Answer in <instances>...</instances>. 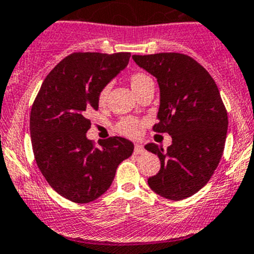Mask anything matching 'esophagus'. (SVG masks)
Here are the masks:
<instances>
[{"mask_svg":"<svg viewBox=\"0 0 254 254\" xmlns=\"http://www.w3.org/2000/svg\"><path fill=\"white\" fill-rule=\"evenodd\" d=\"M134 153H136V154H142V153H144L143 146H142V144H139V143L134 144Z\"/></svg>","mask_w":254,"mask_h":254,"instance_id":"obj_1","label":"esophagus"}]
</instances>
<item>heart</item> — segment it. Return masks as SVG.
<instances>
[{
	"instance_id": "obj_1",
	"label": "heart",
	"mask_w": 254,
	"mask_h": 254,
	"mask_svg": "<svg viewBox=\"0 0 254 254\" xmlns=\"http://www.w3.org/2000/svg\"><path fill=\"white\" fill-rule=\"evenodd\" d=\"M148 83H152V79L151 77L147 76L146 73L136 72V73L129 76V86H131V88L133 89V92L136 93V95L139 91H142ZM108 92H110V86H105L101 89L100 92H98L97 102L101 107L106 105ZM116 129H117L118 133L123 134V136L136 138V137H138L139 134L142 133L143 122L133 117H125L116 125Z\"/></svg>"
}]
</instances>
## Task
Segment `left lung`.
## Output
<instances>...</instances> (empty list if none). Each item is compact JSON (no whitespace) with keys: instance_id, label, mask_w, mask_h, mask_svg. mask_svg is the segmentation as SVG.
<instances>
[{"instance_id":"left-lung-1","label":"left lung","mask_w":254,"mask_h":254,"mask_svg":"<svg viewBox=\"0 0 254 254\" xmlns=\"http://www.w3.org/2000/svg\"><path fill=\"white\" fill-rule=\"evenodd\" d=\"M132 59L158 82L153 131L172 137L166 152L156 143L144 146L161 161L148 186L162 197L181 201L206 186L221 161L228 128L226 107L214 79L192 57L165 52Z\"/></svg>"}]
</instances>
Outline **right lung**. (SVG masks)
Returning a JSON list of instances; mask_svg holds the SVG:
<instances>
[{
    "instance_id": "1",
    "label": "right lung",
    "mask_w": 254,
    "mask_h": 254,
    "mask_svg": "<svg viewBox=\"0 0 254 254\" xmlns=\"http://www.w3.org/2000/svg\"><path fill=\"white\" fill-rule=\"evenodd\" d=\"M131 53L74 52L43 81L30 115L36 163L62 197L88 203L112 185L116 170L133 153V143L110 137L95 147L86 137L88 115L98 110L101 89L128 64Z\"/></svg>"
}]
</instances>
